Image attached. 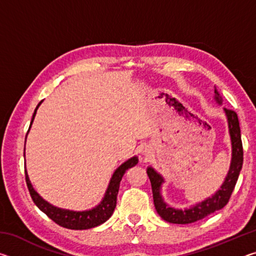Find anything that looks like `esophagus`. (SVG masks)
Here are the masks:
<instances>
[{
    "mask_svg": "<svg viewBox=\"0 0 256 256\" xmlns=\"http://www.w3.org/2000/svg\"><path fill=\"white\" fill-rule=\"evenodd\" d=\"M150 150L148 149V148H146L144 151H142V154H144V157L146 158H148V157H150Z\"/></svg>",
    "mask_w": 256,
    "mask_h": 256,
    "instance_id": "34e87169",
    "label": "esophagus"
}]
</instances>
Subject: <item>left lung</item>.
<instances>
[{
    "instance_id": "8db88e82",
    "label": "left lung",
    "mask_w": 256,
    "mask_h": 256,
    "mask_svg": "<svg viewBox=\"0 0 256 256\" xmlns=\"http://www.w3.org/2000/svg\"><path fill=\"white\" fill-rule=\"evenodd\" d=\"M214 100L216 104L222 105V97L220 96L218 90L214 88ZM224 115L227 118L228 122V131L230 136L232 144V160L229 170L227 172L226 178L220 186V188L216 190L211 196L206 198V200L196 203L190 208L185 209H175L170 206L164 200L162 194V188L164 183V177L152 167L146 168V174L149 176L151 182V188H152L154 194V208L157 210L158 214L162 216L164 222L170 224H186L196 222L198 220L206 218V216L214 214V211H218L227 204L229 198L232 193L235 185L237 183L238 176L242 166V144L240 138V128L238 122L237 114L234 110L224 108Z\"/></svg>"
}]
</instances>
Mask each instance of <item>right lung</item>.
<instances>
[{
	"label": "right lung",
	"instance_id": "1",
	"mask_svg": "<svg viewBox=\"0 0 256 256\" xmlns=\"http://www.w3.org/2000/svg\"><path fill=\"white\" fill-rule=\"evenodd\" d=\"M42 102V100L38 104L36 110L34 112L28 133L30 131V128H32V125L34 116H36L38 107L40 106ZM26 138H27V136H26ZM138 162V159L136 156H134V157L128 159L126 162H124L120 167L116 168L114 174L112 175L110 183H108L102 200L99 202L96 206H94L92 209L84 210V211L62 209V208L55 206L53 204H50V202L44 200V198H42L40 194L36 192V190L34 188L32 182L29 180L27 170H24L26 182H27L30 196H32L34 204L40 208V210L44 212L47 216H50L53 222H55L56 224L64 228L76 229V230H84V229L97 227L99 224H104L110 218V216L112 214V212H114L115 206H116V200H118L120 183V180H122V177L128 168L136 166Z\"/></svg>",
	"mask_w": 256,
	"mask_h": 256
}]
</instances>
